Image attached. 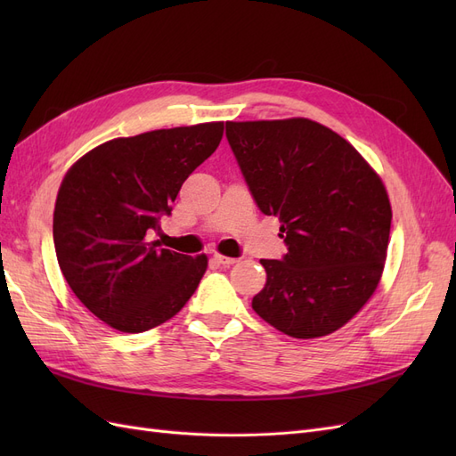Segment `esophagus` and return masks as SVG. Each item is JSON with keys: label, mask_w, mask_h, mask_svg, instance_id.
Segmentation results:
<instances>
[{"label": "esophagus", "mask_w": 456, "mask_h": 456, "mask_svg": "<svg viewBox=\"0 0 456 456\" xmlns=\"http://www.w3.org/2000/svg\"><path fill=\"white\" fill-rule=\"evenodd\" d=\"M213 260L218 262V265H223V266H232V265H236V262H238V258L224 256V255H218V253L213 255Z\"/></svg>", "instance_id": "obj_1"}]
</instances>
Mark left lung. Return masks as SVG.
Here are the masks:
<instances>
[{"label":"left lung","mask_w":456,"mask_h":456,"mask_svg":"<svg viewBox=\"0 0 456 456\" xmlns=\"http://www.w3.org/2000/svg\"><path fill=\"white\" fill-rule=\"evenodd\" d=\"M226 139L287 245L281 260H260L266 285L253 310L289 337L330 335L380 281L392 224L382 181L350 142L312 119L228 121Z\"/></svg>","instance_id":"8db88e82"}]
</instances>
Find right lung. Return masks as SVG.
<instances>
[{"instance_id":"1","label":"right lung","mask_w":456,"mask_h":456,"mask_svg":"<svg viewBox=\"0 0 456 456\" xmlns=\"http://www.w3.org/2000/svg\"><path fill=\"white\" fill-rule=\"evenodd\" d=\"M223 133L216 121L114 139L66 173L53 215L54 251L74 295L101 322L142 333L194 295L207 256L163 249L150 236Z\"/></svg>"}]
</instances>
